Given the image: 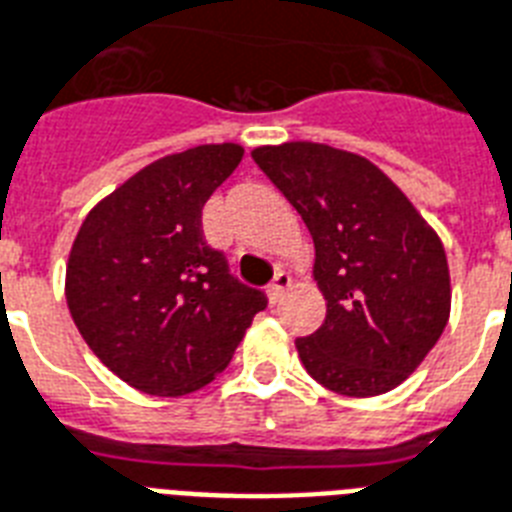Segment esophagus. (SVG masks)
I'll use <instances>...</instances> for the list:
<instances>
[{
	"instance_id": "esophagus-1",
	"label": "esophagus",
	"mask_w": 512,
	"mask_h": 512,
	"mask_svg": "<svg viewBox=\"0 0 512 512\" xmlns=\"http://www.w3.org/2000/svg\"><path fill=\"white\" fill-rule=\"evenodd\" d=\"M292 286V278H289V273H284V270H278L276 276H273V281L268 284V297L270 302H281V297H284V292Z\"/></svg>"
}]
</instances>
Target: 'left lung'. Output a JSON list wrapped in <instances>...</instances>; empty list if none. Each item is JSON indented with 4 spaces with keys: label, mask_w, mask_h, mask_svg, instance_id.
I'll return each mask as SVG.
<instances>
[{
    "label": "left lung",
    "mask_w": 512,
    "mask_h": 512,
    "mask_svg": "<svg viewBox=\"0 0 512 512\" xmlns=\"http://www.w3.org/2000/svg\"><path fill=\"white\" fill-rule=\"evenodd\" d=\"M252 160L302 215L326 321L297 339L307 373L347 397H376L421 365L450 318L439 236L365 157L292 141Z\"/></svg>",
    "instance_id": "left-lung-1"
}]
</instances>
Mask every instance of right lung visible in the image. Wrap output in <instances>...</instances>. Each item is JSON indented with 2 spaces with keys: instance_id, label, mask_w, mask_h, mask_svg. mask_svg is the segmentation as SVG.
Masks as SVG:
<instances>
[{
  "instance_id": "add662e5",
  "label": "right lung",
  "mask_w": 512,
  "mask_h": 512,
  "mask_svg": "<svg viewBox=\"0 0 512 512\" xmlns=\"http://www.w3.org/2000/svg\"><path fill=\"white\" fill-rule=\"evenodd\" d=\"M236 144L162 157L99 202L78 231L65 294L91 352L139 392L210 384L268 307L202 231V207L242 162Z\"/></svg>"
}]
</instances>
